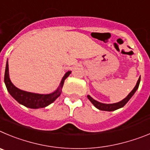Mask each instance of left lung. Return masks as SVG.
<instances>
[{
	"label": "left lung",
	"mask_w": 150,
	"mask_h": 150,
	"mask_svg": "<svg viewBox=\"0 0 150 150\" xmlns=\"http://www.w3.org/2000/svg\"><path fill=\"white\" fill-rule=\"evenodd\" d=\"M140 81H141V76L139 78V79L137 80V83H136L135 87H134V89L132 90V91L129 93V95L125 97L124 99H122V101L120 102H117V103H113V104H105V103H102V102H99L98 101L95 100L93 98H92L90 95L87 96V98H88L89 100L91 102V103L95 106L96 108H98V110H105V111H113V110H117L119 108H121L125 105V104L127 103L129 101L131 98L133 96V95L134 94L137 90L138 89L139 87V84H140Z\"/></svg>",
	"instance_id": "1"
}]
</instances>
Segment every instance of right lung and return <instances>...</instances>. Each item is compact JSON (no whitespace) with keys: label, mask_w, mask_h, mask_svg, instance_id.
I'll list each match as a JSON object with an SVG mask.
<instances>
[{"label":"right lung","mask_w":150,"mask_h":150,"mask_svg":"<svg viewBox=\"0 0 150 150\" xmlns=\"http://www.w3.org/2000/svg\"><path fill=\"white\" fill-rule=\"evenodd\" d=\"M71 72H72L71 71H68L64 75V76L62 78L61 81H60L59 87L52 93H30V92H27L25 91V90H20V89L17 88L12 83L11 81H10V78H9V65H8L7 60L4 74V83L9 93L18 103L24 105L25 107L29 108H45L49 105L50 104H52V102H54L57 98L60 96L62 93V88H63V83H64V81L71 74Z\"/></svg>","instance_id":"right-lung-1"}]
</instances>
